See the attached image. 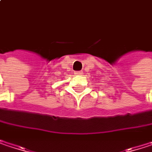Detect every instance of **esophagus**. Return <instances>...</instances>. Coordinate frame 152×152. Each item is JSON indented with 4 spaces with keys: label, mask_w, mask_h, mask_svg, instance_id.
Instances as JSON below:
<instances>
[{
    "label": "esophagus",
    "mask_w": 152,
    "mask_h": 152,
    "mask_svg": "<svg viewBox=\"0 0 152 152\" xmlns=\"http://www.w3.org/2000/svg\"><path fill=\"white\" fill-rule=\"evenodd\" d=\"M75 75L76 76H81V75H83V72H81V71H76L75 72Z\"/></svg>",
    "instance_id": "34e87169"
}]
</instances>
